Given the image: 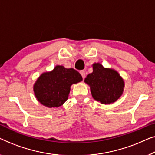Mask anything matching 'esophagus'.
Segmentation results:
<instances>
[{"label":"esophagus","mask_w":155,"mask_h":155,"mask_svg":"<svg viewBox=\"0 0 155 155\" xmlns=\"http://www.w3.org/2000/svg\"><path fill=\"white\" fill-rule=\"evenodd\" d=\"M80 74H81V75L82 76L83 78H84L85 77H86V72H85V71H84V70L80 71Z\"/></svg>","instance_id":"obj_1"}]
</instances>
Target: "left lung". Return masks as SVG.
<instances>
[{"label":"left lung","instance_id":"obj_1","mask_svg":"<svg viewBox=\"0 0 155 155\" xmlns=\"http://www.w3.org/2000/svg\"><path fill=\"white\" fill-rule=\"evenodd\" d=\"M93 70L84 81L90 86L93 98L102 104H110L118 100L124 87V81L118 72L104 68L100 63L93 65Z\"/></svg>","mask_w":155,"mask_h":155}]
</instances>
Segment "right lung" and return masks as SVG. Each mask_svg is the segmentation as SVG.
I'll list each match as a JSON object with an SVG mask.
<instances>
[{
	"label": "right lung",
	"mask_w": 155,
	"mask_h": 155,
	"mask_svg": "<svg viewBox=\"0 0 155 155\" xmlns=\"http://www.w3.org/2000/svg\"><path fill=\"white\" fill-rule=\"evenodd\" d=\"M82 81L77 70L56 66L51 72L40 76L35 83L34 91L37 100L48 107H58L68 98L70 86Z\"/></svg>",
	"instance_id": "add662e5"
}]
</instances>
